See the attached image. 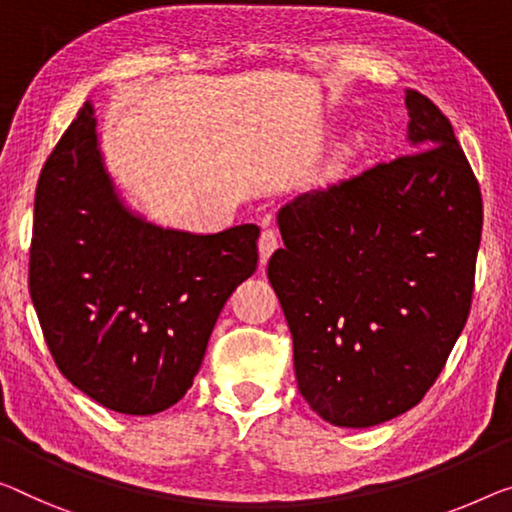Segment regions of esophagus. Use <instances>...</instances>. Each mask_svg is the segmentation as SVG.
<instances>
[{"label":"esophagus","instance_id":"obj_1","mask_svg":"<svg viewBox=\"0 0 512 512\" xmlns=\"http://www.w3.org/2000/svg\"><path fill=\"white\" fill-rule=\"evenodd\" d=\"M257 246H259V262L266 264V262H269V257L273 255V250L280 246L278 232L276 230H264L262 236H259Z\"/></svg>","mask_w":512,"mask_h":512}]
</instances>
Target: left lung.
<instances>
[{"label": "left lung", "mask_w": 512, "mask_h": 512, "mask_svg": "<svg viewBox=\"0 0 512 512\" xmlns=\"http://www.w3.org/2000/svg\"><path fill=\"white\" fill-rule=\"evenodd\" d=\"M411 154L278 211L269 259L299 391L324 421L370 427L423 400L467 324L483 197L430 98L407 89Z\"/></svg>", "instance_id": "obj_1"}]
</instances>
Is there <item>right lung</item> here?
I'll list each match as a JSON object with an SVG mask.
<instances>
[{
  "label": "right lung",
  "mask_w": 512,
  "mask_h": 512,
  "mask_svg": "<svg viewBox=\"0 0 512 512\" xmlns=\"http://www.w3.org/2000/svg\"><path fill=\"white\" fill-rule=\"evenodd\" d=\"M257 236V225L193 234L135 213L87 101L38 177L29 250V294L61 375L119 414L172 407L225 301L257 269Z\"/></svg>",
  "instance_id": "obj_1"
}]
</instances>
